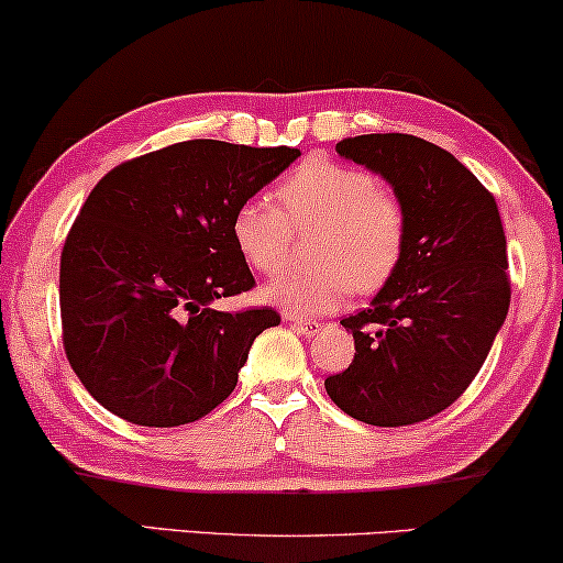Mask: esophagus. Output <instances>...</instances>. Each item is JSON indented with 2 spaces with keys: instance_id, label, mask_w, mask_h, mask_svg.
<instances>
[{
  "instance_id": "esophagus-1",
  "label": "esophagus",
  "mask_w": 563,
  "mask_h": 563,
  "mask_svg": "<svg viewBox=\"0 0 563 563\" xmlns=\"http://www.w3.org/2000/svg\"><path fill=\"white\" fill-rule=\"evenodd\" d=\"M289 323L295 325V331L297 333H302V335H316V333H320V323L318 320H302V318H289Z\"/></svg>"
}]
</instances>
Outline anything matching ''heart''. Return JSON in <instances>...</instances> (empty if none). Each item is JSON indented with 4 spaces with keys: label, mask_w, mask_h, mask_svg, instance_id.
I'll list each match as a JSON object with an SVG mask.
<instances>
[{
    "label": "heart",
    "mask_w": 563,
    "mask_h": 563,
    "mask_svg": "<svg viewBox=\"0 0 563 563\" xmlns=\"http://www.w3.org/2000/svg\"><path fill=\"white\" fill-rule=\"evenodd\" d=\"M282 211L247 199L232 214V240L255 272L287 268L291 230L318 235L310 243L312 268L264 287V299L291 318L339 310L354 289L372 295L396 274L406 251V209L362 167L312 157L279 186Z\"/></svg>",
    "instance_id": "obj_1"
}]
</instances>
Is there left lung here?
Masks as SVG:
<instances>
[{
	"label": "left lung",
	"mask_w": 563,
	"mask_h": 563,
	"mask_svg": "<svg viewBox=\"0 0 563 563\" xmlns=\"http://www.w3.org/2000/svg\"><path fill=\"white\" fill-rule=\"evenodd\" d=\"M335 152L393 186L406 209V251L369 308L341 320L356 354L325 390L364 424H416L463 396L507 318L499 209L468 167L427 139L364 134Z\"/></svg>",
	"instance_id": "obj_1"
}]
</instances>
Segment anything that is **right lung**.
<instances>
[{"mask_svg": "<svg viewBox=\"0 0 563 563\" xmlns=\"http://www.w3.org/2000/svg\"><path fill=\"white\" fill-rule=\"evenodd\" d=\"M299 157L291 147L191 139L103 175L62 251L58 305L71 369L108 411L180 427L235 390L272 308L222 312L255 279L232 214Z\"/></svg>", "mask_w": 563, "mask_h": 563, "instance_id": "right-lung-1", "label": "right lung"}]
</instances>
